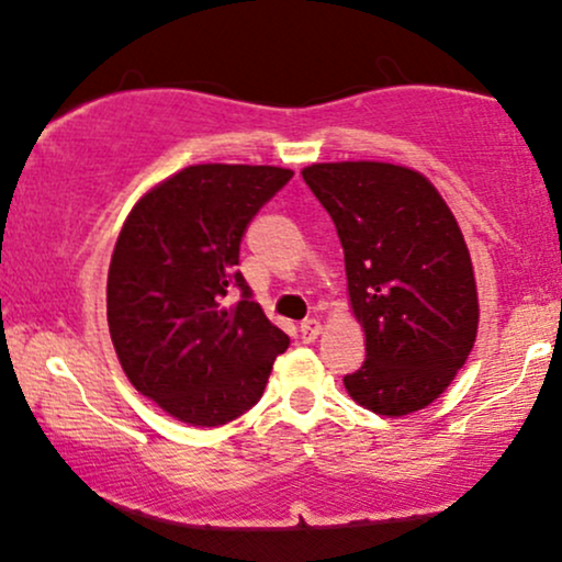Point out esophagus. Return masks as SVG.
<instances>
[{"mask_svg": "<svg viewBox=\"0 0 562 562\" xmlns=\"http://www.w3.org/2000/svg\"><path fill=\"white\" fill-rule=\"evenodd\" d=\"M319 333H322V325H319L317 319L301 322V338H303V344H314V340L319 338Z\"/></svg>", "mask_w": 562, "mask_h": 562, "instance_id": "34e87169", "label": "esophagus"}]
</instances>
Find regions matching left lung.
<instances>
[{
	"mask_svg": "<svg viewBox=\"0 0 562 562\" xmlns=\"http://www.w3.org/2000/svg\"><path fill=\"white\" fill-rule=\"evenodd\" d=\"M303 182L344 245L348 303L367 359L348 396L383 417L425 409L468 362L479 288L460 224L420 171L380 160L306 166Z\"/></svg>",
	"mask_w": 562,
	"mask_h": 562,
	"instance_id": "8db88e82",
	"label": "left lung"
}]
</instances>
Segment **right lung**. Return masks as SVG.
Wrapping results in <instances>:
<instances>
[{
  "mask_svg": "<svg viewBox=\"0 0 562 562\" xmlns=\"http://www.w3.org/2000/svg\"><path fill=\"white\" fill-rule=\"evenodd\" d=\"M290 177L280 166H187L128 211L108 269V327L128 383L173 420L216 428L240 417L290 344L235 269L250 218ZM229 286L244 299L224 307Z\"/></svg>",
  "mask_w": 562,
  "mask_h": 562,
  "instance_id": "obj_1",
  "label": "right lung"
}]
</instances>
